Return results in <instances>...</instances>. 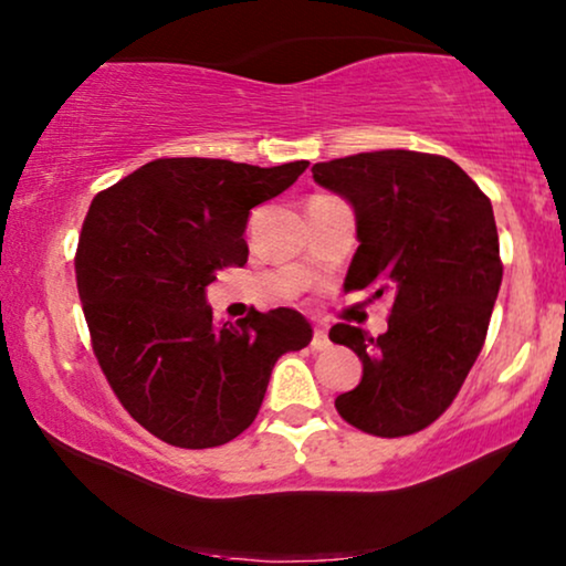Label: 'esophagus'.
Here are the masks:
<instances>
[{
	"mask_svg": "<svg viewBox=\"0 0 566 566\" xmlns=\"http://www.w3.org/2000/svg\"><path fill=\"white\" fill-rule=\"evenodd\" d=\"M311 348H314V350H327L329 348L327 329H324V327H316L314 329V337H311Z\"/></svg>",
	"mask_w": 566,
	"mask_h": 566,
	"instance_id": "1",
	"label": "esophagus"
}]
</instances>
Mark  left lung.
<instances>
[{"label":"left lung","mask_w":566,"mask_h":566,"mask_svg":"<svg viewBox=\"0 0 566 566\" xmlns=\"http://www.w3.org/2000/svg\"><path fill=\"white\" fill-rule=\"evenodd\" d=\"M311 172L356 212L359 247L343 290L394 297L382 335L329 329L365 365L359 386L335 399L337 412L373 437L423 431L482 354L503 282L490 197L452 159L405 148L319 161Z\"/></svg>","instance_id":"left-lung-1"}]
</instances>
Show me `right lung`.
Wrapping results in <instances>:
<instances>
[{
    "label": "right lung",
    "instance_id": "1",
    "mask_svg": "<svg viewBox=\"0 0 566 566\" xmlns=\"http://www.w3.org/2000/svg\"><path fill=\"white\" fill-rule=\"evenodd\" d=\"M305 167L154 159L90 205L74 269L93 354L135 423L167 444L207 450L237 439L279 356L314 337L292 308L216 324L205 301L218 271L247 263L252 207Z\"/></svg>",
    "mask_w": 566,
    "mask_h": 566
}]
</instances>
